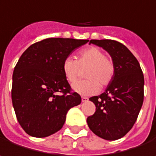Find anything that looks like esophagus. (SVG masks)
<instances>
[{
  "label": "esophagus",
  "mask_w": 156,
  "mask_h": 156,
  "mask_svg": "<svg viewBox=\"0 0 156 156\" xmlns=\"http://www.w3.org/2000/svg\"><path fill=\"white\" fill-rule=\"evenodd\" d=\"M87 100H88V98H86V97H82V98H81V101H82V102H87Z\"/></svg>",
  "instance_id": "obj_1"
}]
</instances>
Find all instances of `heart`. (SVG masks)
<instances>
[{"instance_id": "1", "label": "heart", "mask_w": 156, "mask_h": 156, "mask_svg": "<svg viewBox=\"0 0 156 156\" xmlns=\"http://www.w3.org/2000/svg\"><path fill=\"white\" fill-rule=\"evenodd\" d=\"M86 68L84 76L87 79L78 81L72 86V89L80 95L89 96L98 93L100 86L107 87L114 78V64L99 48H85L78 53L77 61L67 58L62 63L63 75L69 83H74L78 79L80 69Z\"/></svg>"}]
</instances>
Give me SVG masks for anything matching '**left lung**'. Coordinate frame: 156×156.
Returning <instances> with one entry per match:
<instances>
[{"mask_svg": "<svg viewBox=\"0 0 156 156\" xmlns=\"http://www.w3.org/2000/svg\"><path fill=\"white\" fill-rule=\"evenodd\" d=\"M110 55L115 74L106 90L89 98L96 112L87 119L98 136L113 141L126 136L136 123L144 102V79L139 62L122 43L112 40H91Z\"/></svg>", "mask_w": 156, "mask_h": 156, "instance_id": "1", "label": "left lung"}]
</instances>
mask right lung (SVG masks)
<instances>
[{"instance_id": "1", "label": "right lung", "mask_w": 156, "mask_h": 156, "mask_svg": "<svg viewBox=\"0 0 156 156\" xmlns=\"http://www.w3.org/2000/svg\"><path fill=\"white\" fill-rule=\"evenodd\" d=\"M88 40L49 38L28 48L16 64L12 100L18 122L33 137L60 130L69 109L81 103L62 72L65 58ZM60 93H58V92Z\"/></svg>"}]
</instances>
